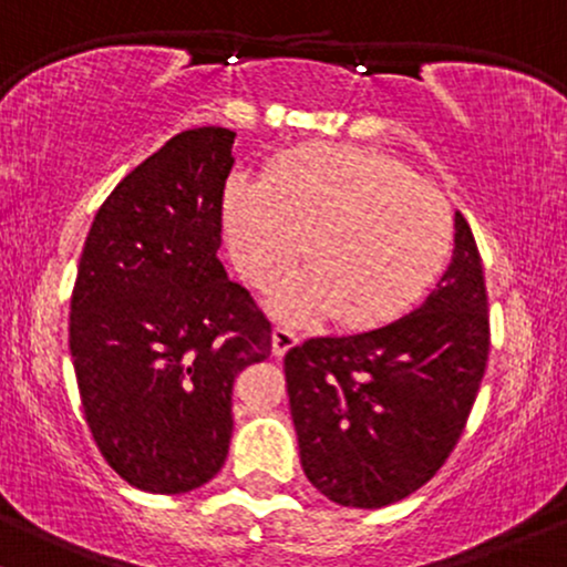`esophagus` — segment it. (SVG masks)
I'll return each instance as SVG.
<instances>
[{
	"label": "esophagus",
	"mask_w": 567,
	"mask_h": 567,
	"mask_svg": "<svg viewBox=\"0 0 567 567\" xmlns=\"http://www.w3.org/2000/svg\"><path fill=\"white\" fill-rule=\"evenodd\" d=\"M298 343V336L296 330L288 324H277L275 332H271V351H275V357H285L292 346Z\"/></svg>",
	"instance_id": "1"
}]
</instances>
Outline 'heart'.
Returning a JSON list of instances; mask_svg holds the SVG:
<instances>
[{
    "instance_id": "1",
    "label": "heart",
    "mask_w": 567,
    "mask_h": 567,
    "mask_svg": "<svg viewBox=\"0 0 567 567\" xmlns=\"http://www.w3.org/2000/svg\"><path fill=\"white\" fill-rule=\"evenodd\" d=\"M237 269L279 282L269 306L303 322L332 311L343 327L385 322L433 282L454 243L446 197L378 150L311 145L266 168L261 187L235 179L224 200Z\"/></svg>"
}]
</instances>
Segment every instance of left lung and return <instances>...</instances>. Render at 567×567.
Wrapping results in <instances>:
<instances>
[{
  "instance_id": "1",
  "label": "left lung",
  "mask_w": 567,
  "mask_h": 567,
  "mask_svg": "<svg viewBox=\"0 0 567 567\" xmlns=\"http://www.w3.org/2000/svg\"><path fill=\"white\" fill-rule=\"evenodd\" d=\"M488 359L486 282L473 231L412 313L285 353L290 414L311 486L378 509L425 486L460 441Z\"/></svg>"
}]
</instances>
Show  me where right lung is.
Listing matches in <instances>:
<instances>
[{"label":"right lung","mask_w":567,"mask_h":567,"mask_svg":"<svg viewBox=\"0 0 567 567\" xmlns=\"http://www.w3.org/2000/svg\"><path fill=\"white\" fill-rule=\"evenodd\" d=\"M235 136H172L102 203L79 261L81 406L107 465L147 494H184L221 470L231 385L271 349V324L218 261Z\"/></svg>","instance_id":"1"}]
</instances>
